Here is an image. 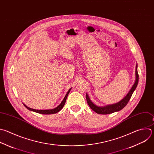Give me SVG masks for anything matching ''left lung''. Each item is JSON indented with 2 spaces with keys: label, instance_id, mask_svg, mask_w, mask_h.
<instances>
[{
  "label": "left lung",
  "instance_id": "obj_1",
  "mask_svg": "<svg viewBox=\"0 0 154 154\" xmlns=\"http://www.w3.org/2000/svg\"><path fill=\"white\" fill-rule=\"evenodd\" d=\"M135 75H136V79H135V83L134 84V85L132 86V88L131 89L129 92L128 93L126 96L124 98H123L120 101H119V103L113 104V105H108L106 106H104V107L97 106L95 105L90 100L88 94H86V100H87V103H88V105L89 106V107L94 112H95L96 113H97L98 114H109L117 112V111H119L121 109H122L128 104V101H129L134 91L135 90V89L137 86L138 82V71H137V65H136Z\"/></svg>",
  "mask_w": 154,
  "mask_h": 154
}]
</instances>
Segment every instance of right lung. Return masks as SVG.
I'll return each instance as SVG.
<instances>
[{"label":"right lung","instance_id":"add662e5","mask_svg":"<svg viewBox=\"0 0 154 154\" xmlns=\"http://www.w3.org/2000/svg\"><path fill=\"white\" fill-rule=\"evenodd\" d=\"M71 89V88L69 89V91H68V92L66 93V94L65 98H63V101H62V103H61L57 108H54V109H48V110H37V109H31V108H28V107H27L26 105H25L24 104H23V105H24V106H25L28 109H29V110H30V111H34V112H37V113H39V114H56V113L59 112V111L63 108V107L64 106V105H65V104L66 100V98H67V97H68V94H69V93Z\"/></svg>","mask_w":154,"mask_h":154}]
</instances>
